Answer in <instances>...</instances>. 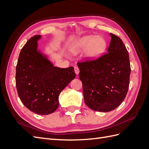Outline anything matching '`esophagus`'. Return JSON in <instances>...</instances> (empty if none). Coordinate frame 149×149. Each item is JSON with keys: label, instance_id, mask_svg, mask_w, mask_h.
<instances>
[{"label": "esophagus", "instance_id": "obj_1", "mask_svg": "<svg viewBox=\"0 0 149 149\" xmlns=\"http://www.w3.org/2000/svg\"><path fill=\"white\" fill-rule=\"evenodd\" d=\"M74 70L75 73H76V74H79V68H78V67H77V66H74Z\"/></svg>", "mask_w": 149, "mask_h": 149}]
</instances>
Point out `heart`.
<instances>
[{"label": "heart", "instance_id": "b5f03b06", "mask_svg": "<svg viewBox=\"0 0 149 149\" xmlns=\"http://www.w3.org/2000/svg\"><path fill=\"white\" fill-rule=\"evenodd\" d=\"M106 47L107 43L102 37L88 35L79 39L72 49L73 52H77L86 48V56L89 60H94L100 58L103 55Z\"/></svg>", "mask_w": 149, "mask_h": 149}]
</instances>
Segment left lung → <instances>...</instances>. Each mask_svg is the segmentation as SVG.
<instances>
[{
    "label": "left lung",
    "mask_w": 149,
    "mask_h": 149,
    "mask_svg": "<svg viewBox=\"0 0 149 149\" xmlns=\"http://www.w3.org/2000/svg\"><path fill=\"white\" fill-rule=\"evenodd\" d=\"M110 35L107 53L97 59L78 63L86 104L100 112L114 110L124 101L131 71L124 43L117 35Z\"/></svg>",
    "instance_id": "1"
}]
</instances>
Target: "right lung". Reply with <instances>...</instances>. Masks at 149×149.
I'll use <instances>...</instances> for the list:
<instances>
[{
	"label": "right lung",
	"instance_id": "right-lung-1",
	"mask_svg": "<svg viewBox=\"0 0 149 149\" xmlns=\"http://www.w3.org/2000/svg\"><path fill=\"white\" fill-rule=\"evenodd\" d=\"M40 37L35 35L22 48L16 66L15 83L25 106L35 114L47 115L56 111L59 94L76 74L73 67L54 66L37 50Z\"/></svg>",
	"mask_w": 149,
	"mask_h": 149
}]
</instances>
